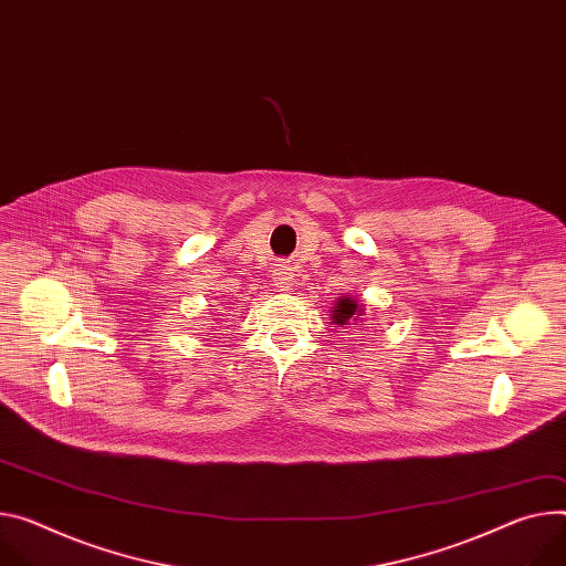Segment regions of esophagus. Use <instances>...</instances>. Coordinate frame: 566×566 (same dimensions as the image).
<instances>
[{
  "label": "esophagus",
  "instance_id": "esophagus-1",
  "mask_svg": "<svg viewBox=\"0 0 566 566\" xmlns=\"http://www.w3.org/2000/svg\"><path fill=\"white\" fill-rule=\"evenodd\" d=\"M273 282H275V286H277L280 291H289L291 284H293V273H291V269H289L286 264H277V269H275V273H273Z\"/></svg>",
  "mask_w": 566,
  "mask_h": 566
}]
</instances>
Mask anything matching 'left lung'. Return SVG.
<instances>
[{
  "label": "left lung",
  "instance_id": "left-lung-1",
  "mask_svg": "<svg viewBox=\"0 0 566 566\" xmlns=\"http://www.w3.org/2000/svg\"><path fill=\"white\" fill-rule=\"evenodd\" d=\"M332 321L338 325V327H345V325H364L366 321V310L364 304L358 302L354 295H340L334 306H332Z\"/></svg>",
  "mask_w": 566,
  "mask_h": 566
}]
</instances>
